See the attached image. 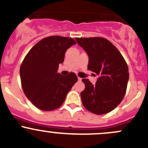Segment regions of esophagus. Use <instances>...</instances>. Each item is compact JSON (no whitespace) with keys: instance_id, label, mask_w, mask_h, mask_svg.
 I'll return each instance as SVG.
<instances>
[{"instance_id":"esophagus-1","label":"esophagus","mask_w":148,"mask_h":148,"mask_svg":"<svg viewBox=\"0 0 148 148\" xmlns=\"http://www.w3.org/2000/svg\"><path fill=\"white\" fill-rule=\"evenodd\" d=\"M78 80H79V81H81V80H82V78H80V77H78Z\"/></svg>"}]
</instances>
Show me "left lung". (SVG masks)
Listing matches in <instances>:
<instances>
[{
	"mask_svg": "<svg viewBox=\"0 0 148 148\" xmlns=\"http://www.w3.org/2000/svg\"><path fill=\"white\" fill-rule=\"evenodd\" d=\"M89 56L88 69L99 75L92 84L83 79L81 92L84 107L95 114L112 111L123 99L127 90L129 69L125 59L110 41L102 37L76 38Z\"/></svg>",
	"mask_w": 148,
	"mask_h": 148,
	"instance_id": "8db88e82",
	"label": "left lung"
}]
</instances>
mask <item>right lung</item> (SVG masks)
<instances>
[{
  "instance_id": "1",
  "label": "right lung",
  "mask_w": 148,
  "mask_h": 148,
  "mask_svg": "<svg viewBox=\"0 0 148 148\" xmlns=\"http://www.w3.org/2000/svg\"><path fill=\"white\" fill-rule=\"evenodd\" d=\"M76 41L72 38L52 36L35 44L25 56L20 68L22 89L38 109L51 111L59 108L77 81V75L57 73L67 49Z\"/></svg>"
}]
</instances>
